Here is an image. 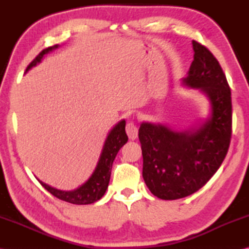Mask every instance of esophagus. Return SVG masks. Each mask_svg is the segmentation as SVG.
I'll return each mask as SVG.
<instances>
[{
  "label": "esophagus",
  "instance_id": "obj_1",
  "mask_svg": "<svg viewBox=\"0 0 249 249\" xmlns=\"http://www.w3.org/2000/svg\"><path fill=\"white\" fill-rule=\"evenodd\" d=\"M126 134H127L130 140H135L138 137V127H137L134 122H128L127 125H126Z\"/></svg>",
  "mask_w": 249,
  "mask_h": 249
}]
</instances>
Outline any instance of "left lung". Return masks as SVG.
I'll return each mask as SVG.
<instances>
[{"instance_id": "left-lung-1", "label": "left lung", "mask_w": 249, "mask_h": 249, "mask_svg": "<svg viewBox=\"0 0 249 249\" xmlns=\"http://www.w3.org/2000/svg\"><path fill=\"white\" fill-rule=\"evenodd\" d=\"M193 49L194 61L183 81L209 97L210 118L199 128L182 131L152 123H142L139 128L142 177L151 193L163 200L187 197L203 187L230 145L232 104L226 75L205 46L193 40Z\"/></svg>"}]
</instances>
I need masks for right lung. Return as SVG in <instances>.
<instances>
[{
    "mask_svg": "<svg viewBox=\"0 0 249 249\" xmlns=\"http://www.w3.org/2000/svg\"><path fill=\"white\" fill-rule=\"evenodd\" d=\"M57 47H59V45H54L52 47H48V48L41 51L40 53L30 63L29 66L26 67L25 72L29 71L31 68L35 66L36 64L40 63L45 54L56 49ZM125 120H122L112 129H111L107 139L105 141L102 154H100L96 168H95L91 178H89L83 185H81L80 187L75 190H71V192H63V190L51 187L49 185H47L38 179L41 186L48 190L50 194L53 195L57 199L66 201L68 203L91 204L96 202L97 200L103 197L106 190L108 188V184L111 176V169H112V163L116 154H118L121 147L128 140V137L125 133Z\"/></svg>",
    "mask_w": 249,
    "mask_h": 249,
    "instance_id": "1",
    "label": "right lung"
}]
</instances>
